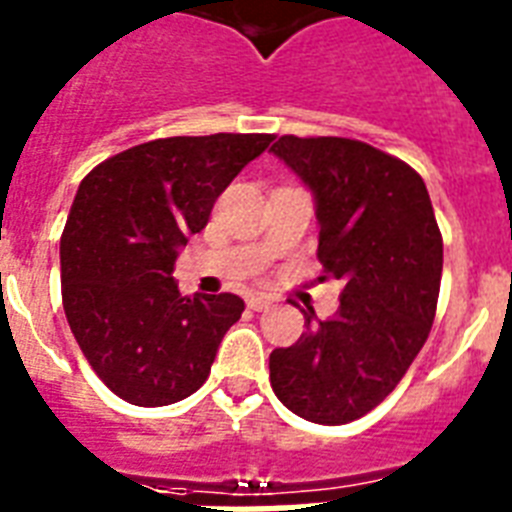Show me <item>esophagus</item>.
Returning a JSON list of instances; mask_svg holds the SVG:
<instances>
[{
    "label": "esophagus",
    "mask_w": 512,
    "mask_h": 512,
    "mask_svg": "<svg viewBox=\"0 0 512 512\" xmlns=\"http://www.w3.org/2000/svg\"><path fill=\"white\" fill-rule=\"evenodd\" d=\"M272 304H275V299H272V296H264V293H253V296H248V307L256 312L269 310Z\"/></svg>",
    "instance_id": "1"
}]
</instances>
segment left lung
I'll list each match as a JSON object with an SVG mask.
<instances>
[{
  "label": "left lung",
  "instance_id": "1",
  "mask_svg": "<svg viewBox=\"0 0 512 512\" xmlns=\"http://www.w3.org/2000/svg\"><path fill=\"white\" fill-rule=\"evenodd\" d=\"M272 154L315 197L318 259L342 280L334 318L269 355V382L307 422L344 425L390 395L427 342L443 240L417 170L352 138L283 136Z\"/></svg>",
  "mask_w": 512,
  "mask_h": 512
}]
</instances>
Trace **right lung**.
I'll return each mask as SVG.
<instances>
[{
  "instance_id": "1",
  "label": "right lung",
  "mask_w": 512,
  "mask_h": 512,
  "mask_svg": "<svg viewBox=\"0 0 512 512\" xmlns=\"http://www.w3.org/2000/svg\"><path fill=\"white\" fill-rule=\"evenodd\" d=\"M272 138H157L82 178L61 237L63 310L98 379L133 406H168L200 390L243 315L235 293L181 296L173 267Z\"/></svg>"
}]
</instances>
